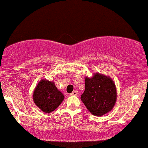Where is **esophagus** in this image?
Instances as JSON below:
<instances>
[{
	"label": "esophagus",
	"mask_w": 148,
	"mask_h": 148,
	"mask_svg": "<svg viewBox=\"0 0 148 148\" xmlns=\"http://www.w3.org/2000/svg\"><path fill=\"white\" fill-rule=\"evenodd\" d=\"M77 94H78L77 91H73L70 94V95L71 96H76V95H77Z\"/></svg>",
	"instance_id": "1"
}]
</instances>
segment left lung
I'll return each instance as SVG.
<instances>
[{"label": "left lung", "mask_w": 148, "mask_h": 148, "mask_svg": "<svg viewBox=\"0 0 148 148\" xmlns=\"http://www.w3.org/2000/svg\"><path fill=\"white\" fill-rule=\"evenodd\" d=\"M81 101L92 115L101 116L113 109L117 99L115 85L109 76L95 73L86 77Z\"/></svg>", "instance_id": "8db88e82"}]
</instances>
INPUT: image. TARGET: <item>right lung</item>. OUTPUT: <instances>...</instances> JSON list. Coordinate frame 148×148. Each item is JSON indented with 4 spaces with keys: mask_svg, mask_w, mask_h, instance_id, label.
I'll use <instances>...</instances> for the list:
<instances>
[{
    "mask_svg": "<svg viewBox=\"0 0 148 148\" xmlns=\"http://www.w3.org/2000/svg\"><path fill=\"white\" fill-rule=\"evenodd\" d=\"M33 99L39 108L45 113H51L64 100V95L53 82L42 79L35 88Z\"/></svg>",
    "mask_w": 148,
    "mask_h": 148,
    "instance_id": "obj_1",
    "label": "right lung"
}]
</instances>
